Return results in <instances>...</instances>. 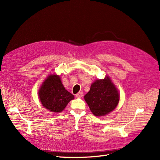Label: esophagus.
Returning <instances> with one entry per match:
<instances>
[{"mask_svg": "<svg viewBox=\"0 0 160 160\" xmlns=\"http://www.w3.org/2000/svg\"><path fill=\"white\" fill-rule=\"evenodd\" d=\"M83 92H79V93H77L76 94V97H77V98H81V97L82 96H83Z\"/></svg>", "mask_w": 160, "mask_h": 160, "instance_id": "esophagus-1", "label": "esophagus"}]
</instances>
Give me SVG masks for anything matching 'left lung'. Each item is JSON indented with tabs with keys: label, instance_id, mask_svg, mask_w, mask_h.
Instances as JSON below:
<instances>
[{
	"label": "left lung",
	"instance_id": "8db88e82",
	"mask_svg": "<svg viewBox=\"0 0 160 160\" xmlns=\"http://www.w3.org/2000/svg\"><path fill=\"white\" fill-rule=\"evenodd\" d=\"M84 98L92 113L96 116H103L117 107L119 95L117 89L107 77L104 79L95 81Z\"/></svg>",
	"mask_w": 160,
	"mask_h": 160
}]
</instances>
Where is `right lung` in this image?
Here are the masks:
<instances>
[{"instance_id":"add662e5","label":"right lung","mask_w":160,"mask_h":160,"mask_svg":"<svg viewBox=\"0 0 160 160\" xmlns=\"http://www.w3.org/2000/svg\"><path fill=\"white\" fill-rule=\"evenodd\" d=\"M41 103L52 112L59 113L63 110L74 95L62 85L60 77L49 75L42 83L38 92Z\"/></svg>"}]
</instances>
